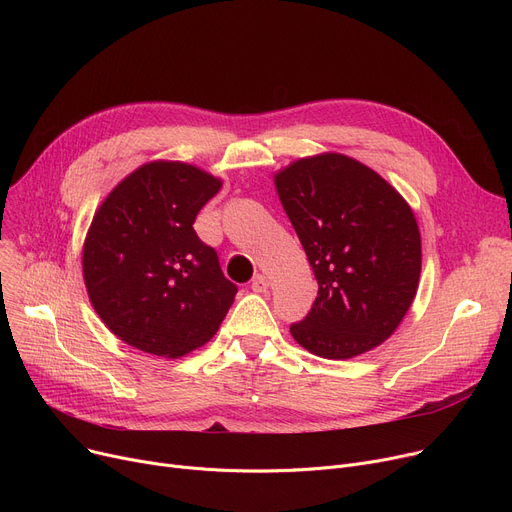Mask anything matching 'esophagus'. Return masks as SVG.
Returning a JSON list of instances; mask_svg holds the SVG:
<instances>
[{
    "label": "esophagus",
    "instance_id": "34e87169",
    "mask_svg": "<svg viewBox=\"0 0 512 512\" xmlns=\"http://www.w3.org/2000/svg\"><path fill=\"white\" fill-rule=\"evenodd\" d=\"M267 286H270V282H267V278H265L263 274H257V276L253 278V282H251L253 292H265Z\"/></svg>",
    "mask_w": 512,
    "mask_h": 512
}]
</instances>
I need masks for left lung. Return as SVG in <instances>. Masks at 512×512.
<instances>
[{"instance_id": "obj_1", "label": "left lung", "mask_w": 512, "mask_h": 512, "mask_svg": "<svg viewBox=\"0 0 512 512\" xmlns=\"http://www.w3.org/2000/svg\"><path fill=\"white\" fill-rule=\"evenodd\" d=\"M282 207L317 280V299L292 338L324 359L382 344L409 311L421 236L407 201L361 161L324 153L276 174Z\"/></svg>"}]
</instances>
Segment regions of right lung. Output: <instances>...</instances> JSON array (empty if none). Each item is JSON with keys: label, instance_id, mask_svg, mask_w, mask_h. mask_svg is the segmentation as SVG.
<instances>
[{"label": "right lung", "instance_id": "obj_1", "mask_svg": "<svg viewBox=\"0 0 512 512\" xmlns=\"http://www.w3.org/2000/svg\"><path fill=\"white\" fill-rule=\"evenodd\" d=\"M220 186L195 166L151 161L97 209L85 284L103 324L126 344L176 359L218 332L238 288L193 224Z\"/></svg>", "mask_w": 512, "mask_h": 512}]
</instances>
